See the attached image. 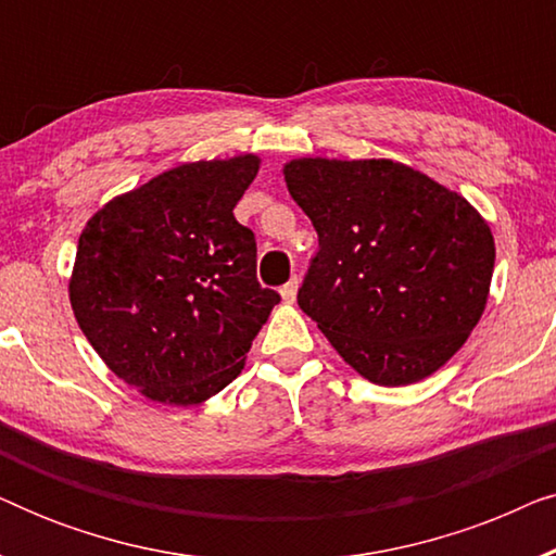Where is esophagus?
<instances>
[{
	"label": "esophagus",
	"instance_id": "esophagus-1",
	"mask_svg": "<svg viewBox=\"0 0 556 556\" xmlns=\"http://www.w3.org/2000/svg\"><path fill=\"white\" fill-rule=\"evenodd\" d=\"M295 291H299V276H293L283 288H280V295H283L286 301H293Z\"/></svg>",
	"mask_w": 556,
	"mask_h": 556
}]
</instances>
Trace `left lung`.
<instances>
[{
  "instance_id": "1",
  "label": "left lung",
  "mask_w": 556,
  "mask_h": 556,
  "mask_svg": "<svg viewBox=\"0 0 556 556\" xmlns=\"http://www.w3.org/2000/svg\"><path fill=\"white\" fill-rule=\"evenodd\" d=\"M283 174L318 232L303 314L375 384H413L443 367L489 299L496 248L485 219L390 159H293Z\"/></svg>"
}]
</instances>
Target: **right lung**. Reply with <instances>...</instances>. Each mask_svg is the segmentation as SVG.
Masks as SVG:
<instances>
[{"instance_id":"obj_1","label":"right lung","mask_w":556,"mask_h":556,"mask_svg":"<svg viewBox=\"0 0 556 556\" xmlns=\"http://www.w3.org/2000/svg\"><path fill=\"white\" fill-rule=\"evenodd\" d=\"M257 156L181 164L88 219L71 303L90 346L149 400L200 405L240 375L280 301L232 210Z\"/></svg>"}]
</instances>
